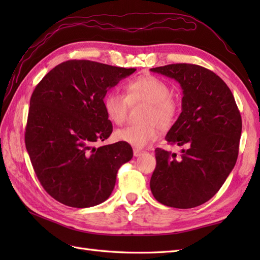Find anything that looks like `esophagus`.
Returning a JSON list of instances; mask_svg holds the SVG:
<instances>
[{
  "instance_id": "34e87169",
  "label": "esophagus",
  "mask_w": 260,
  "mask_h": 260,
  "mask_svg": "<svg viewBox=\"0 0 260 260\" xmlns=\"http://www.w3.org/2000/svg\"><path fill=\"white\" fill-rule=\"evenodd\" d=\"M133 153H134V156H141L142 154H143V151H141V150H139V148H134V151H133Z\"/></svg>"
}]
</instances>
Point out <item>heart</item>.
<instances>
[{
  "label": "heart",
  "instance_id": "obj_1",
  "mask_svg": "<svg viewBox=\"0 0 260 260\" xmlns=\"http://www.w3.org/2000/svg\"><path fill=\"white\" fill-rule=\"evenodd\" d=\"M126 96L117 89H110L103 99L105 113L110 121L121 125L127 117L129 104L147 103L143 114L144 124L129 125L115 132L116 140L136 148H143L156 140L158 125L168 127L175 118L178 103L170 95L167 82L155 76L145 75L135 78L125 86Z\"/></svg>",
  "mask_w": 260,
  "mask_h": 260
}]
</instances>
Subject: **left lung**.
Returning <instances> with one entry per match:
<instances>
[{
  "mask_svg": "<svg viewBox=\"0 0 260 260\" xmlns=\"http://www.w3.org/2000/svg\"><path fill=\"white\" fill-rule=\"evenodd\" d=\"M151 71L175 79L183 90L182 113L165 140L184 147L181 157L156 148L151 191L164 206H201L219 191L237 162L240 112L229 87L211 70L174 63Z\"/></svg>",
  "mask_w": 260,
  "mask_h": 260,
  "instance_id": "left-lung-1",
  "label": "left lung"
}]
</instances>
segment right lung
<instances>
[{
  "label": "right lung",
  "instance_id": "obj_1",
  "mask_svg": "<svg viewBox=\"0 0 260 260\" xmlns=\"http://www.w3.org/2000/svg\"><path fill=\"white\" fill-rule=\"evenodd\" d=\"M90 60L56 66L30 99L25 147L48 194L73 208H89L112 194L119 168L133 157L129 144L107 140L113 125L103 99L110 88L135 73Z\"/></svg>",
  "mask_w": 260,
  "mask_h": 260
}]
</instances>
